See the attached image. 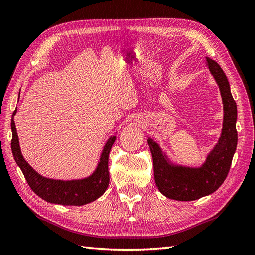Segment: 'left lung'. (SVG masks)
Masks as SVG:
<instances>
[{
  "mask_svg": "<svg viewBox=\"0 0 255 255\" xmlns=\"http://www.w3.org/2000/svg\"><path fill=\"white\" fill-rule=\"evenodd\" d=\"M208 68L218 83L225 117L222 134L203 167L198 169L172 167L167 163L158 145L148 139L152 153L154 177L158 190L167 198L179 201H192L217 190L228 176L237 145L236 103L230 90V84L221 67L206 58Z\"/></svg>",
  "mask_w": 255,
  "mask_h": 255,
  "instance_id": "obj_1",
  "label": "left lung"
}]
</instances>
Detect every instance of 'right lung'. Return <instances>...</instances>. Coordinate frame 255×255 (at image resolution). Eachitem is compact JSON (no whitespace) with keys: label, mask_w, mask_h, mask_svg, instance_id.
Returning a JSON list of instances; mask_svg holds the SVG:
<instances>
[{"label":"right lung","mask_w":255,"mask_h":255,"mask_svg":"<svg viewBox=\"0 0 255 255\" xmlns=\"http://www.w3.org/2000/svg\"><path fill=\"white\" fill-rule=\"evenodd\" d=\"M17 110H14L11 119V150L14 160L20 167L21 171L24 175L29 187L45 201L61 204V205H84L95 201L96 199L101 197L107 189L110 183V172H109V156L112 146L116 137L111 138L104 146L103 153L100 159L99 166L96 172L87 179L79 181H56L50 180L38 174L34 169L30 167L25 159L23 158L20 146L18 135L14 126L13 116L16 115Z\"/></svg>","instance_id":"right-lung-1"}]
</instances>
